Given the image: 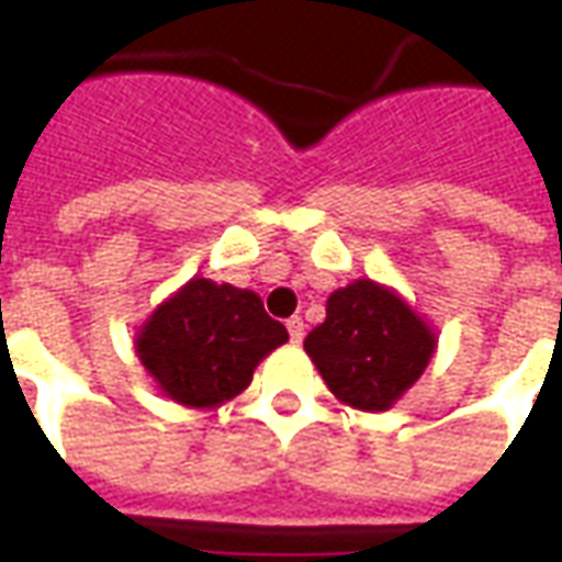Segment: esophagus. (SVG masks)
<instances>
[{
	"label": "esophagus",
	"instance_id": "1",
	"mask_svg": "<svg viewBox=\"0 0 562 562\" xmlns=\"http://www.w3.org/2000/svg\"><path fill=\"white\" fill-rule=\"evenodd\" d=\"M285 328H289V337H292V342L304 340V318L301 316L289 318V322H285Z\"/></svg>",
	"mask_w": 562,
	"mask_h": 562
}]
</instances>
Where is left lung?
<instances>
[{
  "label": "left lung",
  "instance_id": "left-lung-1",
  "mask_svg": "<svg viewBox=\"0 0 562 562\" xmlns=\"http://www.w3.org/2000/svg\"><path fill=\"white\" fill-rule=\"evenodd\" d=\"M325 322L304 349L330 394L361 413H385L422 379L436 352L434 328L409 301L373 280L330 294Z\"/></svg>",
  "mask_w": 562,
  "mask_h": 562
}]
</instances>
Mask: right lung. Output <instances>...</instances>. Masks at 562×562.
<instances>
[{
  "mask_svg": "<svg viewBox=\"0 0 562 562\" xmlns=\"http://www.w3.org/2000/svg\"><path fill=\"white\" fill-rule=\"evenodd\" d=\"M289 330L249 289L204 277L165 297L135 334V352L156 389L189 409H216L252 382Z\"/></svg>",
  "mask_w": 562,
  "mask_h": 562,
  "instance_id": "obj_1",
  "label": "right lung"
}]
</instances>
